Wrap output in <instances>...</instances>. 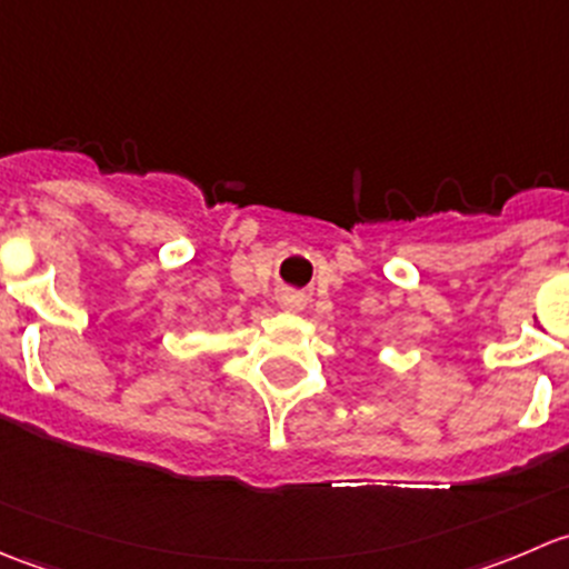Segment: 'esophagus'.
<instances>
[{"label":"esophagus","instance_id":"34e87169","mask_svg":"<svg viewBox=\"0 0 569 569\" xmlns=\"http://www.w3.org/2000/svg\"><path fill=\"white\" fill-rule=\"evenodd\" d=\"M280 308H283L286 313H300L302 308H306V300H302V295H297V291H283V295H280Z\"/></svg>","mask_w":569,"mask_h":569}]
</instances>
